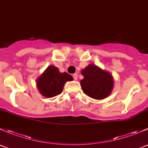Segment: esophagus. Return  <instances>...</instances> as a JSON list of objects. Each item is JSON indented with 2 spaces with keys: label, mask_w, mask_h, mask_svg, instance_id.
Returning a JSON list of instances; mask_svg holds the SVG:
<instances>
[{
  "label": "esophagus",
  "mask_w": 148,
  "mask_h": 148,
  "mask_svg": "<svg viewBox=\"0 0 148 148\" xmlns=\"http://www.w3.org/2000/svg\"><path fill=\"white\" fill-rule=\"evenodd\" d=\"M73 78H74V80H77V73H75V74H73Z\"/></svg>",
  "instance_id": "34e87169"
}]
</instances>
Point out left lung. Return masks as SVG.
<instances>
[{
  "mask_svg": "<svg viewBox=\"0 0 148 148\" xmlns=\"http://www.w3.org/2000/svg\"><path fill=\"white\" fill-rule=\"evenodd\" d=\"M83 79L80 85L83 92L95 100H103L109 96L114 87L111 73L94 64H89L81 71Z\"/></svg>",
  "mask_w": 148,
  "mask_h": 148,
  "instance_id": "8db88e82",
  "label": "left lung"
}]
</instances>
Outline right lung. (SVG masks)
I'll use <instances>...</instances> for the list:
<instances>
[{"label":"right lung","mask_w":148,"mask_h":148,"mask_svg":"<svg viewBox=\"0 0 148 148\" xmlns=\"http://www.w3.org/2000/svg\"><path fill=\"white\" fill-rule=\"evenodd\" d=\"M73 77L67 73H60L54 65H49L36 80V85L42 96L53 97L61 93L67 81Z\"/></svg>","instance_id":"obj_1"}]
</instances>
